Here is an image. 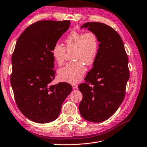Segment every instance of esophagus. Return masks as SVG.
I'll return each instance as SVG.
<instances>
[{
    "label": "esophagus",
    "mask_w": 147,
    "mask_h": 147,
    "mask_svg": "<svg viewBox=\"0 0 147 147\" xmlns=\"http://www.w3.org/2000/svg\"><path fill=\"white\" fill-rule=\"evenodd\" d=\"M72 88L74 89V90H75V89H78V85L76 84H72Z\"/></svg>",
    "instance_id": "obj_1"
}]
</instances>
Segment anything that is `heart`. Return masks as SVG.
Here are the masks:
<instances>
[{"label":"heart","instance_id":"1","mask_svg":"<svg viewBox=\"0 0 147 147\" xmlns=\"http://www.w3.org/2000/svg\"><path fill=\"white\" fill-rule=\"evenodd\" d=\"M99 47L98 38L92 32L72 31L65 40V47L59 43L55 44L51 50V56L57 65L63 64L65 50L73 51L71 59L75 61L59 69L60 80L69 83L80 81L86 72L84 65L91 66L95 63Z\"/></svg>","mask_w":147,"mask_h":147}]
</instances>
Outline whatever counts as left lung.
<instances>
[{
	"label": "left lung",
	"mask_w": 147,
	"mask_h": 147,
	"mask_svg": "<svg viewBox=\"0 0 147 147\" xmlns=\"http://www.w3.org/2000/svg\"><path fill=\"white\" fill-rule=\"evenodd\" d=\"M81 28L96 34L99 47L85 83L78 86L83 94L79 111L84 119L99 123L112 116L124 100L129 78L128 57L120 35L108 25L93 22Z\"/></svg>",
	"instance_id": "1"
}]
</instances>
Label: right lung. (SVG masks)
<instances>
[{"label":"right lung","instance_id":"1","mask_svg":"<svg viewBox=\"0 0 147 147\" xmlns=\"http://www.w3.org/2000/svg\"><path fill=\"white\" fill-rule=\"evenodd\" d=\"M70 24L69 20L37 21L17 40L11 57V84L18 107L35 123L55 120L72 91L67 83L50 84L55 78L52 48Z\"/></svg>","mask_w":147,"mask_h":147}]
</instances>
